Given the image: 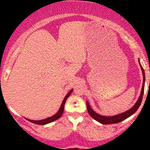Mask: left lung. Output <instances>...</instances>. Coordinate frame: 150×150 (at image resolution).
Segmentation results:
<instances>
[{
	"instance_id": "left-lung-1",
	"label": "left lung",
	"mask_w": 150,
	"mask_h": 150,
	"mask_svg": "<svg viewBox=\"0 0 150 150\" xmlns=\"http://www.w3.org/2000/svg\"><path fill=\"white\" fill-rule=\"evenodd\" d=\"M140 68L142 69V75H143V84H142V91H141V94L140 97H139L138 100H137L136 104L134 105L132 107L130 108V109L128 110L127 111H125L124 113H120V114L116 115V116H101V115L98 114L96 112H94V111L92 109V108L90 107L89 106L88 101H87V111H88L89 114L90 115V116L92 118L95 119L96 120H97L98 122L99 123H102V124H113V123H118L120 121H123V120L126 119L128 118V117H130V116H132L133 113H135L136 112L138 108L140 107L141 102H142V97H143V94H144V81H145V75H144V71L143 68L141 65L140 63Z\"/></svg>"
}]
</instances>
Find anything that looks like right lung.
Instances as JSON below:
<instances>
[{"mask_svg":"<svg viewBox=\"0 0 150 150\" xmlns=\"http://www.w3.org/2000/svg\"><path fill=\"white\" fill-rule=\"evenodd\" d=\"M72 92H73V89H72V90H70V92H68V94H67L66 96H65L64 99H63V102H62V104L61 106V108H60L59 111H58V112L56 113V114L53 115V116L49 117V118H45V119H44V120H32L27 119H27L29 121L32 122V123H35V124H37V125L47 124V123H51V122H53V121H54V120L58 119V118H59L60 117L62 116V114H63V110H64V105H65V101H66V99H68V97H69L70 94H71Z\"/></svg>","mask_w":150,"mask_h":150,"instance_id":"obj_1","label":"right lung"}]
</instances>
